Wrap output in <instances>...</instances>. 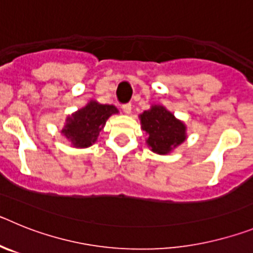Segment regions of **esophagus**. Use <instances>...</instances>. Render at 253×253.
Instances as JSON below:
<instances>
[{
    "instance_id": "esophagus-1",
    "label": "esophagus",
    "mask_w": 253,
    "mask_h": 253,
    "mask_svg": "<svg viewBox=\"0 0 253 253\" xmlns=\"http://www.w3.org/2000/svg\"><path fill=\"white\" fill-rule=\"evenodd\" d=\"M123 111H124V114H130L131 111V104H124L123 105Z\"/></svg>"
}]
</instances>
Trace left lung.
I'll use <instances>...</instances> for the list:
<instances>
[{
    "label": "left lung",
    "mask_w": 253,
    "mask_h": 253,
    "mask_svg": "<svg viewBox=\"0 0 253 253\" xmlns=\"http://www.w3.org/2000/svg\"><path fill=\"white\" fill-rule=\"evenodd\" d=\"M139 119L147 134V144L154 153H169L186 139V125L162 105H152Z\"/></svg>",
    "instance_id": "8db88e82"
}]
</instances>
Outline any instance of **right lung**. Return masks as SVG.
<instances>
[{
	"label": "right lung",
	"instance_id": "obj_1",
	"mask_svg": "<svg viewBox=\"0 0 253 253\" xmlns=\"http://www.w3.org/2000/svg\"><path fill=\"white\" fill-rule=\"evenodd\" d=\"M118 113L114 105H102L91 100L86 106L67 118L62 134L76 148H87L97 140L106 120Z\"/></svg>",
	"mask_w": 253,
	"mask_h": 253
}]
</instances>
